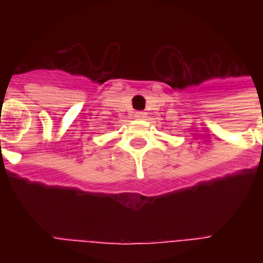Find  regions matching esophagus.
Instances as JSON below:
<instances>
[{"label": "esophagus", "instance_id": "1", "mask_svg": "<svg viewBox=\"0 0 263 263\" xmlns=\"http://www.w3.org/2000/svg\"><path fill=\"white\" fill-rule=\"evenodd\" d=\"M144 116H146L144 111H136L135 113V117H138V119H144Z\"/></svg>", "mask_w": 263, "mask_h": 263}]
</instances>
